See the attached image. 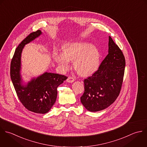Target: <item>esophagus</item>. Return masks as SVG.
Listing matches in <instances>:
<instances>
[{"label": "esophagus", "mask_w": 147, "mask_h": 147, "mask_svg": "<svg viewBox=\"0 0 147 147\" xmlns=\"http://www.w3.org/2000/svg\"><path fill=\"white\" fill-rule=\"evenodd\" d=\"M67 82H69V83H71V82H73L74 81V78H73L72 77H69L67 79Z\"/></svg>", "instance_id": "34e87169"}]
</instances>
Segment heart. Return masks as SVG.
Returning a JSON list of instances; mask_svg holds the SVG:
<instances>
[{"label":"heart","mask_w":147,"mask_h":147,"mask_svg":"<svg viewBox=\"0 0 147 147\" xmlns=\"http://www.w3.org/2000/svg\"><path fill=\"white\" fill-rule=\"evenodd\" d=\"M62 53H55L53 58L62 71L70 67V61H73L75 70L80 76L87 77L93 74L98 69L101 61L99 49L85 42H74L66 44L62 47Z\"/></svg>","instance_id":"obj_1"}]
</instances>
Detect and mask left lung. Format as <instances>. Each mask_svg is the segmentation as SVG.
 Returning <instances> with one entry per match:
<instances>
[{
    "mask_svg": "<svg viewBox=\"0 0 147 147\" xmlns=\"http://www.w3.org/2000/svg\"><path fill=\"white\" fill-rule=\"evenodd\" d=\"M108 54L92 76L84 81L85 91L81 97L90 112L106 109L118 97L123 84L125 59L123 52L109 36Z\"/></svg>",
    "mask_w": 147,
    "mask_h": 147,
    "instance_id": "left-lung-1",
    "label": "left lung"
}]
</instances>
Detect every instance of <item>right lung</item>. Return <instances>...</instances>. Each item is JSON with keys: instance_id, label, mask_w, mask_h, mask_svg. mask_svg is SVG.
<instances>
[{"instance_id": "obj_1", "label": "right lung", "mask_w": 147, "mask_h": 147, "mask_svg": "<svg viewBox=\"0 0 147 147\" xmlns=\"http://www.w3.org/2000/svg\"><path fill=\"white\" fill-rule=\"evenodd\" d=\"M42 34L40 30L30 33L19 45L11 62L10 76L17 96L28 111L40 114L47 113L55 102L57 88L67 79L59 74L45 72L23 85L20 75L21 54L25 45Z\"/></svg>"}]
</instances>
